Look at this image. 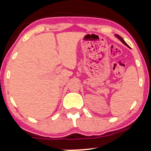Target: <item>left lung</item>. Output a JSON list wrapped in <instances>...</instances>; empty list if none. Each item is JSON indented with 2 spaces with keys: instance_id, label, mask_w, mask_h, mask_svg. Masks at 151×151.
Wrapping results in <instances>:
<instances>
[{
  "instance_id": "left-lung-1",
  "label": "left lung",
  "mask_w": 151,
  "mask_h": 151,
  "mask_svg": "<svg viewBox=\"0 0 151 151\" xmlns=\"http://www.w3.org/2000/svg\"><path fill=\"white\" fill-rule=\"evenodd\" d=\"M115 36H116V37L118 38V39H119V40H120L121 41V42H122L123 43H124V44L125 45H126V46H127V47H129V45H127V43H126V42H125V41L124 40V39H123V38L121 37V36H119V35H115Z\"/></svg>"
}]
</instances>
